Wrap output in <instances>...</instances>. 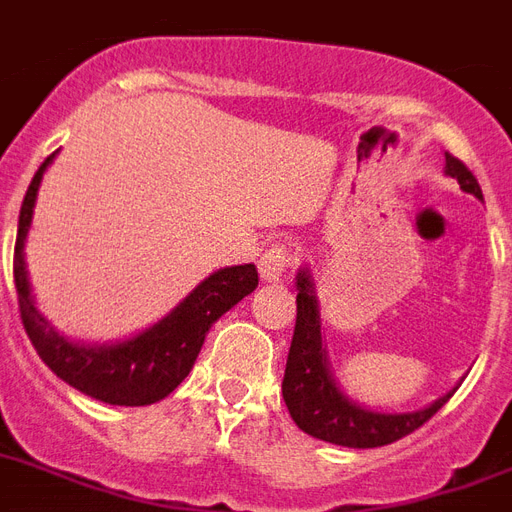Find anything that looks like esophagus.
<instances>
[{
  "label": "esophagus",
  "mask_w": 512,
  "mask_h": 512,
  "mask_svg": "<svg viewBox=\"0 0 512 512\" xmlns=\"http://www.w3.org/2000/svg\"><path fill=\"white\" fill-rule=\"evenodd\" d=\"M290 263H292V257L287 249L271 247L263 257H260V263H257L260 279H263V282H279V279H284V273H287Z\"/></svg>",
  "instance_id": "obj_1"
}]
</instances>
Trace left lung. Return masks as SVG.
I'll list each match as a JSON object with an SVG mask.
<instances>
[{
	"mask_svg": "<svg viewBox=\"0 0 512 512\" xmlns=\"http://www.w3.org/2000/svg\"><path fill=\"white\" fill-rule=\"evenodd\" d=\"M446 177L456 179L464 193L483 201L478 179L470 174L462 161H456L448 152ZM295 287H298V319H295V335H292L290 357H287V370H284L282 395L292 421L311 438L346 448L386 446V443H395V440L411 435L413 429H419L424 421L432 419L459 389L456 384L446 395L419 411L386 413L357 403L335 381L327 338L322 335L325 327H322L317 284H314L308 265L298 268Z\"/></svg>",
	"mask_w": 512,
	"mask_h": 512,
	"instance_id": "1",
	"label": "left lung"
}]
</instances>
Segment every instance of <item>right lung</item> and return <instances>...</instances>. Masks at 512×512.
I'll return each instance as SVG.
<instances>
[{"instance_id":"add662e5","label":"right lung","mask_w":512,"mask_h":512,"mask_svg":"<svg viewBox=\"0 0 512 512\" xmlns=\"http://www.w3.org/2000/svg\"><path fill=\"white\" fill-rule=\"evenodd\" d=\"M56 155L58 152H53L37 169L23 198L21 217H18L13 273L26 335L34 343L39 360L77 392L109 405L158 403L163 397H169L193 370L195 357L214 322L255 290L257 268L252 263H244L209 273L166 317L152 322L139 333L128 335L123 341H72L69 335L58 333L37 308V300L31 295L29 271H26V252H23L42 174L48 171Z\"/></svg>"}]
</instances>
